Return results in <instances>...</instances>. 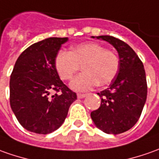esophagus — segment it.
I'll use <instances>...</instances> for the list:
<instances>
[{
	"mask_svg": "<svg viewBox=\"0 0 159 159\" xmlns=\"http://www.w3.org/2000/svg\"><path fill=\"white\" fill-rule=\"evenodd\" d=\"M86 97H87V95H86V94H77V98H79V99L86 98Z\"/></svg>",
	"mask_w": 159,
	"mask_h": 159,
	"instance_id": "esophagus-1",
	"label": "esophagus"
}]
</instances>
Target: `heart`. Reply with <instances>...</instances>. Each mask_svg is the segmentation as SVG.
Here are the masks:
<instances>
[{
  "instance_id": "obj_1",
  "label": "heart",
  "mask_w": 159,
  "mask_h": 159,
  "mask_svg": "<svg viewBox=\"0 0 159 159\" xmlns=\"http://www.w3.org/2000/svg\"><path fill=\"white\" fill-rule=\"evenodd\" d=\"M54 66L62 80L71 79L82 66L84 72L72 80L70 88L84 92L98 84L105 86L111 84L118 72L119 59L102 44L84 43L72 47L70 52L59 50L54 59Z\"/></svg>"
}]
</instances>
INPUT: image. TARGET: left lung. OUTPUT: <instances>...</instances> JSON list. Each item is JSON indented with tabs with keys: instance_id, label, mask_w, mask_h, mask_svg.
Masks as SVG:
<instances>
[{
	"instance_id": "1",
	"label": "left lung",
	"mask_w": 159,
	"mask_h": 159,
	"mask_svg": "<svg viewBox=\"0 0 159 159\" xmlns=\"http://www.w3.org/2000/svg\"><path fill=\"white\" fill-rule=\"evenodd\" d=\"M111 44L118 53L119 69L109 88L98 95L101 105L90 113L98 129L120 134L132 128L140 117L147 97L143 62L127 43L111 35L92 36Z\"/></svg>"
}]
</instances>
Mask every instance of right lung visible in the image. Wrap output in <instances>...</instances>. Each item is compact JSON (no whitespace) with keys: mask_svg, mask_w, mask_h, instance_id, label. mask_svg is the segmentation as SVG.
Here are the masks:
<instances>
[{"mask_svg":"<svg viewBox=\"0 0 159 159\" xmlns=\"http://www.w3.org/2000/svg\"><path fill=\"white\" fill-rule=\"evenodd\" d=\"M68 37H50L26 48L10 76V106L20 125L31 132L48 134L61 126L76 94L62 83L54 59ZM51 91L61 92L50 96Z\"/></svg>","mask_w":159,"mask_h":159,"instance_id":"add662e5","label":"right lung"}]
</instances>
